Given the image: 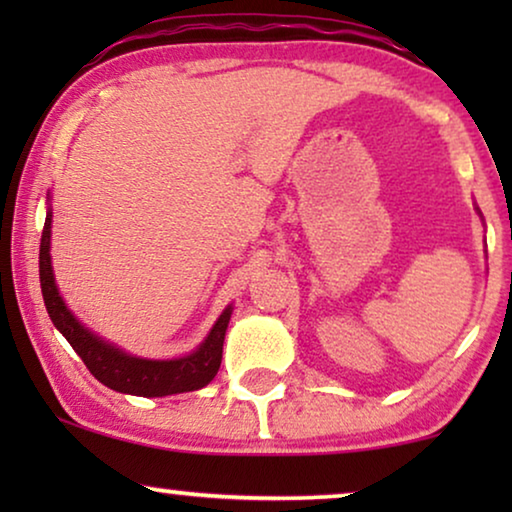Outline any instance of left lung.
Returning a JSON list of instances; mask_svg holds the SVG:
<instances>
[{
	"mask_svg": "<svg viewBox=\"0 0 512 512\" xmlns=\"http://www.w3.org/2000/svg\"><path fill=\"white\" fill-rule=\"evenodd\" d=\"M475 212H478V214H480V219H482V212H480V207H475Z\"/></svg>",
	"mask_w": 512,
	"mask_h": 512,
	"instance_id": "8db88e82",
	"label": "left lung"
}]
</instances>
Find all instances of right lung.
I'll use <instances>...</instances> for the list:
<instances>
[{"instance_id":"1","label":"right lung","mask_w":512,"mask_h":512,"mask_svg":"<svg viewBox=\"0 0 512 512\" xmlns=\"http://www.w3.org/2000/svg\"><path fill=\"white\" fill-rule=\"evenodd\" d=\"M51 195H48L46 223L41 233L39 247V282L41 296H44L48 317L53 326L65 335L74 352L81 356L90 373L100 380L104 387L121 391L130 396H172L184 394V391H195L207 387L219 373L221 356H223V340H226V328L233 314V305L219 314L214 326L209 328L207 338L193 349L191 354L179 356V359H144L125 352L114 342L100 338L74 317L65 300H62L58 284H55L53 263H51Z\"/></svg>"}]
</instances>
